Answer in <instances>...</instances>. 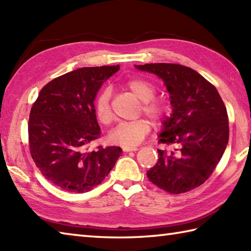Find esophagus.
Here are the masks:
<instances>
[{
    "label": "esophagus",
    "instance_id": "obj_1",
    "mask_svg": "<svg viewBox=\"0 0 251 251\" xmlns=\"http://www.w3.org/2000/svg\"><path fill=\"white\" fill-rule=\"evenodd\" d=\"M139 148L138 147H123V150H124L125 152H128V151H137Z\"/></svg>",
    "mask_w": 251,
    "mask_h": 251
}]
</instances>
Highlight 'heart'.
Returning <instances> with one entry per match:
<instances>
[{
    "instance_id": "b5f03b06",
    "label": "heart",
    "mask_w": 251,
    "mask_h": 251,
    "mask_svg": "<svg viewBox=\"0 0 251 251\" xmlns=\"http://www.w3.org/2000/svg\"><path fill=\"white\" fill-rule=\"evenodd\" d=\"M124 86L140 100V111L149 117L154 124H160L169 115L170 106L166 100L154 98L157 89L152 82L146 79L135 78L126 81ZM94 110L100 123L110 124L113 118L110 90L104 89L101 91V93L95 100ZM150 129H151V125L147 120L138 118L133 122L121 123L111 131L110 138L114 144H118L124 147H135L145 139Z\"/></svg>"
}]
</instances>
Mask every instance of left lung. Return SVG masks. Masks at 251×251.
Masks as SVG:
<instances>
[{
    "label": "left lung",
    "mask_w": 251,
    "mask_h": 251,
    "mask_svg": "<svg viewBox=\"0 0 251 251\" xmlns=\"http://www.w3.org/2000/svg\"><path fill=\"white\" fill-rule=\"evenodd\" d=\"M165 81L173 111L159 135V159L147 171L154 185L171 194L203 184L224 153L229 137L226 106L215 86L197 71L176 63L136 66Z\"/></svg>",
    "instance_id": "obj_1"
}]
</instances>
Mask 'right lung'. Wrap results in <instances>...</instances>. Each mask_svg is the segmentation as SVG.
<instances>
[{
    "label": "right lung",
    "instance_id": "1",
    "mask_svg": "<svg viewBox=\"0 0 251 251\" xmlns=\"http://www.w3.org/2000/svg\"><path fill=\"white\" fill-rule=\"evenodd\" d=\"M120 66L85 67L51 80L40 90L28 121L30 156L42 175L67 192L101 184L121 156L120 147L90 150L100 138L94 99Z\"/></svg>",
    "mask_w": 251,
    "mask_h": 251
}]
</instances>
